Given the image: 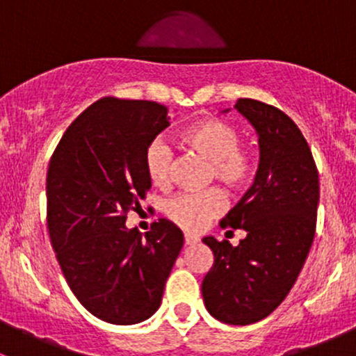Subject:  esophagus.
<instances>
[{
    "mask_svg": "<svg viewBox=\"0 0 356 356\" xmlns=\"http://www.w3.org/2000/svg\"><path fill=\"white\" fill-rule=\"evenodd\" d=\"M198 241H200V238L196 234H189V232H188V234H184V243L188 246L196 245V243H198Z\"/></svg>",
    "mask_w": 356,
    "mask_h": 356,
    "instance_id": "34e87169",
    "label": "esophagus"
}]
</instances>
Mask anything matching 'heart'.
<instances>
[{
    "label": "heart",
    "instance_id": "heart-1",
    "mask_svg": "<svg viewBox=\"0 0 356 356\" xmlns=\"http://www.w3.org/2000/svg\"><path fill=\"white\" fill-rule=\"evenodd\" d=\"M238 129L222 118H203L181 132V143L208 161V181H218L227 191L246 188L257 170V156L243 145ZM174 152L165 139L156 138L145 152V172L156 188H167L174 174ZM224 208V196L218 189L200 195H179L165 203L168 220L188 231L203 227L207 220Z\"/></svg>",
    "mask_w": 356,
    "mask_h": 356
}]
</instances>
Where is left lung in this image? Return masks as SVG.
I'll list each match as a JSON object with an SVG mask.
<instances>
[{
	"instance_id": "obj_1",
	"label": "left lung",
	"mask_w": 356,
	"mask_h": 356,
	"mask_svg": "<svg viewBox=\"0 0 356 356\" xmlns=\"http://www.w3.org/2000/svg\"><path fill=\"white\" fill-rule=\"evenodd\" d=\"M234 108L257 131L260 163L253 186L220 220L222 229H243L246 238L238 246L203 238L213 265L201 293L215 318L248 325L284 301L303 268L317 225L318 172L307 139L284 111L250 98Z\"/></svg>"
}]
</instances>
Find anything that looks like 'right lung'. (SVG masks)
<instances>
[{"mask_svg":"<svg viewBox=\"0 0 356 356\" xmlns=\"http://www.w3.org/2000/svg\"><path fill=\"white\" fill-rule=\"evenodd\" d=\"M168 125L160 103L108 96L72 122L49 160L46 218L56 260L82 307L110 324L155 314L184 245L165 218L145 236L125 227L152 188L146 148Z\"/></svg>","mask_w":356,"mask_h":356,"instance_id":"add662e5","label":"right lung"}]
</instances>
